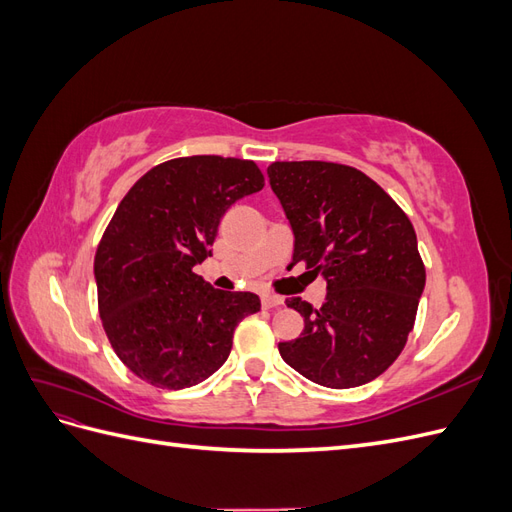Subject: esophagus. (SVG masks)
<instances>
[{
  "label": "esophagus",
  "mask_w": 512,
  "mask_h": 512,
  "mask_svg": "<svg viewBox=\"0 0 512 512\" xmlns=\"http://www.w3.org/2000/svg\"><path fill=\"white\" fill-rule=\"evenodd\" d=\"M282 303H284V299L280 297V294H273V292L262 294V307L271 309V307H280Z\"/></svg>",
  "instance_id": "obj_1"
}]
</instances>
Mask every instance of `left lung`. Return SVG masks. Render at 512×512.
Here are the masks:
<instances>
[{
	"instance_id": "8db88e82",
	"label": "left lung",
	"mask_w": 512,
	"mask_h": 512,
	"mask_svg": "<svg viewBox=\"0 0 512 512\" xmlns=\"http://www.w3.org/2000/svg\"><path fill=\"white\" fill-rule=\"evenodd\" d=\"M271 190L294 235L292 265L322 275L327 299L286 305L305 329L280 344L282 359L329 389L367 384L389 369L408 342L425 265L408 215L361 170L335 162H273Z\"/></svg>"
}]
</instances>
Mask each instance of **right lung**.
Masks as SVG:
<instances>
[{
    "label": "right lung",
    "instance_id": "obj_1",
    "mask_svg": "<svg viewBox=\"0 0 512 512\" xmlns=\"http://www.w3.org/2000/svg\"><path fill=\"white\" fill-rule=\"evenodd\" d=\"M265 188L252 160L175 158L123 196L94 260L98 309L132 374L179 391L207 380L230 354L237 324L260 312L254 292H228L194 273L239 198Z\"/></svg>",
    "mask_w": 512,
    "mask_h": 512
}]
</instances>
